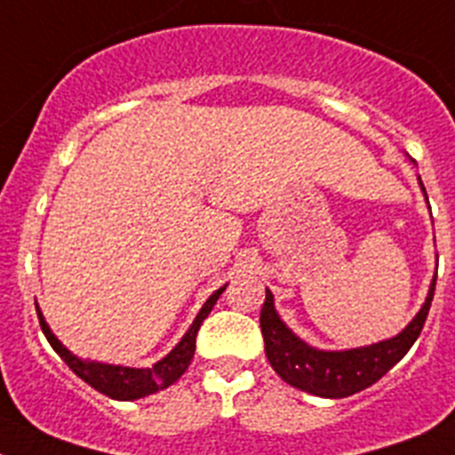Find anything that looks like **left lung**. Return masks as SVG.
Instances as JSON below:
<instances>
[{
    "label": "left lung",
    "mask_w": 455,
    "mask_h": 455,
    "mask_svg": "<svg viewBox=\"0 0 455 455\" xmlns=\"http://www.w3.org/2000/svg\"><path fill=\"white\" fill-rule=\"evenodd\" d=\"M433 291H435V278L419 312L397 337L372 343V346L350 347V350H318V347L307 346L280 321L274 307V296L267 290V299L260 309V330L265 339L267 359L271 368L283 377V381L305 393L330 397V400L359 393L379 381L418 341L428 309H431Z\"/></svg>",
    "instance_id": "obj_1"
}]
</instances>
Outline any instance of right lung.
Wrapping results in <instances>:
<instances>
[{
  "mask_svg": "<svg viewBox=\"0 0 455 455\" xmlns=\"http://www.w3.org/2000/svg\"><path fill=\"white\" fill-rule=\"evenodd\" d=\"M227 290V285L220 287L218 291L208 296V300L204 303V307L199 309V314L195 316L193 325L188 328V332L181 337V341L177 343L168 355L156 362L152 368H127V366H112V363H99V362H83L76 355H71L58 337L51 332V328L46 325L44 316L37 309V318H40L42 332H44L46 341L51 343L58 355L62 356V362L76 372L83 381H87L92 388H96L99 393L108 395L112 400H139V397H146V395L156 393V390L168 388L170 384H175L181 375L186 372V368L190 366L195 355V339H197L199 325L204 323V318L211 314L213 305L218 303L220 294Z\"/></svg>",
  "mask_w": 455,
  "mask_h": 455,
  "instance_id": "add662e5",
  "label": "right lung"
}]
</instances>
